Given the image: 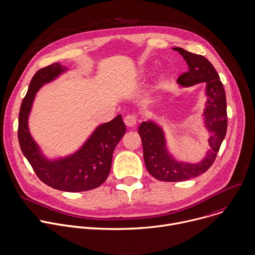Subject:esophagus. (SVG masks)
<instances>
[{"label": "esophagus", "mask_w": 255, "mask_h": 255, "mask_svg": "<svg viewBox=\"0 0 255 255\" xmlns=\"http://www.w3.org/2000/svg\"><path fill=\"white\" fill-rule=\"evenodd\" d=\"M124 122L128 128H132L136 125V117L133 115H128L125 118Z\"/></svg>", "instance_id": "1"}]
</instances>
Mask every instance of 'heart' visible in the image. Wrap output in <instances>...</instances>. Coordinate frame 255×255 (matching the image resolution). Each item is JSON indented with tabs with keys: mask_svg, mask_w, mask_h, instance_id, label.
Segmentation results:
<instances>
[{
	"mask_svg": "<svg viewBox=\"0 0 255 255\" xmlns=\"http://www.w3.org/2000/svg\"><path fill=\"white\" fill-rule=\"evenodd\" d=\"M145 71H146V68H140V69H139V73H144ZM165 78H166V75H165V74H161V75L159 76V81H164Z\"/></svg>",
	"mask_w": 255,
	"mask_h": 255,
	"instance_id": "obj_1",
	"label": "heart"
}]
</instances>
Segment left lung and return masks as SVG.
Returning a JSON list of instances; mask_svg holds the SVG:
<instances>
[{
    "mask_svg": "<svg viewBox=\"0 0 255 255\" xmlns=\"http://www.w3.org/2000/svg\"><path fill=\"white\" fill-rule=\"evenodd\" d=\"M188 65V71L177 79L181 87H191L205 83V109L203 124L209 132L210 149L200 162L190 163L178 160L172 154L163 127L154 120L142 122L138 133L143 148V161L147 172L158 180L165 182L185 181L205 173L214 163L227 130L226 95L220 77L214 66L204 56L174 47Z\"/></svg>",
    "mask_w": 255,
    "mask_h": 255,
    "instance_id": "1",
    "label": "left lung"
}]
</instances>
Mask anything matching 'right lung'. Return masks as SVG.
Returning <instances> with one entry per match:
<instances>
[{
	"instance_id": "right-lung-1",
	"label": "right lung",
	"mask_w": 255,
	"mask_h": 255,
	"mask_svg": "<svg viewBox=\"0 0 255 255\" xmlns=\"http://www.w3.org/2000/svg\"><path fill=\"white\" fill-rule=\"evenodd\" d=\"M69 70L70 68L56 62L35 73L21 105L18 138L23 155L43 183L60 191L82 192L95 189L107 180L115 147L127 128L122 115H119L109 123L98 125L71 154L54 158L44 154L29 128V118L36 93Z\"/></svg>"
}]
</instances>
